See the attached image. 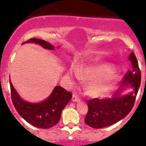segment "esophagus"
I'll return each mask as SVG.
<instances>
[{
  "label": "esophagus",
  "instance_id": "obj_1",
  "mask_svg": "<svg viewBox=\"0 0 146 146\" xmlns=\"http://www.w3.org/2000/svg\"><path fill=\"white\" fill-rule=\"evenodd\" d=\"M72 101L74 102L80 101V98L78 97V95H77L76 94H73V97H72Z\"/></svg>",
  "mask_w": 146,
  "mask_h": 146
}]
</instances>
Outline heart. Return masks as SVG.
<instances>
[{
	"instance_id": "obj_1",
	"label": "heart",
	"mask_w": 146,
	"mask_h": 146,
	"mask_svg": "<svg viewBox=\"0 0 146 146\" xmlns=\"http://www.w3.org/2000/svg\"><path fill=\"white\" fill-rule=\"evenodd\" d=\"M113 68L109 66H104L95 69L86 68L80 71V74L82 78H91L95 75H106L112 73ZM68 77L72 76V71L68 72ZM116 75L110 74L104 78L99 79L90 82L87 84L86 88L89 95L93 97H100L104 95L113 86L114 82L116 80Z\"/></svg>"
}]
</instances>
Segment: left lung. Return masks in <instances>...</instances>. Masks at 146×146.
I'll return each instance as SVG.
<instances>
[{
	"instance_id": "left-lung-1",
	"label": "left lung",
	"mask_w": 146,
	"mask_h": 146,
	"mask_svg": "<svg viewBox=\"0 0 146 146\" xmlns=\"http://www.w3.org/2000/svg\"><path fill=\"white\" fill-rule=\"evenodd\" d=\"M132 63V71L125 75L121 87L113 94L112 98L93 99L88 101V110L84 121L93 128H102L115 124L128 115L135 104L141 84V71L135 53L128 57ZM130 86L133 89L130 93L121 95L123 88Z\"/></svg>"
}]
</instances>
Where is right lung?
Listing matches in <instances>:
<instances>
[{
  "label": "right lung",
  "instance_id": "1",
  "mask_svg": "<svg viewBox=\"0 0 146 146\" xmlns=\"http://www.w3.org/2000/svg\"><path fill=\"white\" fill-rule=\"evenodd\" d=\"M24 43L40 44L44 48L54 49V46L47 42L31 38ZM11 100L15 108L26 121L33 126L47 129L56 125L60 121L61 113L72 98L71 92L62 86H56L51 94L40 103H30L23 100L13 86L9 79Z\"/></svg>",
  "mask_w": 146,
  "mask_h": 146
}]
</instances>
